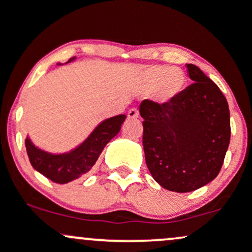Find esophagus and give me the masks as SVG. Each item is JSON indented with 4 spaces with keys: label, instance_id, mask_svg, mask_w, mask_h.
Returning a JSON list of instances; mask_svg holds the SVG:
<instances>
[{
    "label": "esophagus",
    "instance_id": "esophagus-1",
    "mask_svg": "<svg viewBox=\"0 0 252 252\" xmlns=\"http://www.w3.org/2000/svg\"><path fill=\"white\" fill-rule=\"evenodd\" d=\"M128 117L131 118V120H135V118H137L138 117V110L136 108L130 109L129 112H128Z\"/></svg>",
    "mask_w": 252,
    "mask_h": 252
}]
</instances>
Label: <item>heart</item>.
I'll return each mask as SVG.
<instances>
[{
  "label": "heart",
  "instance_id": "b5f03b06",
  "mask_svg": "<svg viewBox=\"0 0 252 252\" xmlns=\"http://www.w3.org/2000/svg\"><path fill=\"white\" fill-rule=\"evenodd\" d=\"M142 82L148 89H158L161 100H169L182 91L186 85L185 73L169 66H153L144 72Z\"/></svg>",
  "mask_w": 252,
  "mask_h": 252
}]
</instances>
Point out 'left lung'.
Listing matches in <instances>:
<instances>
[{"instance_id": "left-lung-1", "label": "left lung", "mask_w": 252, "mask_h": 252, "mask_svg": "<svg viewBox=\"0 0 252 252\" xmlns=\"http://www.w3.org/2000/svg\"><path fill=\"white\" fill-rule=\"evenodd\" d=\"M193 84L168 102L144 99L143 149L150 174L163 189L192 192L220 172L231 136L230 110L220 89L187 63Z\"/></svg>"}]
</instances>
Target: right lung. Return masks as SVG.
Listing matches in <instances>:
<instances>
[{"mask_svg": "<svg viewBox=\"0 0 252 252\" xmlns=\"http://www.w3.org/2000/svg\"><path fill=\"white\" fill-rule=\"evenodd\" d=\"M126 118V115H118L104 121L82 146L68 154H48L35 148L27 137L25 146L32 166L56 184L76 180L94 167L106 143L120 132Z\"/></svg>", "mask_w": 252, "mask_h": 252, "instance_id": "add662e5", "label": "right lung"}]
</instances>
